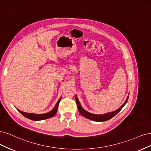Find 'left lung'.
<instances>
[{"instance_id":"8db88e82","label":"left lung","mask_w":151,"mask_h":151,"mask_svg":"<svg viewBox=\"0 0 151 151\" xmlns=\"http://www.w3.org/2000/svg\"><path fill=\"white\" fill-rule=\"evenodd\" d=\"M129 96H127V99H126L125 101L124 102V104L122 105L120 108H119L117 110H116L114 111H111V112H109V113H106L105 114H101V115H97V114H91L88 111H86L85 109H83L82 106H81V104L80 103V101L78 99V97L76 95L75 96V99H76V104H77V106H78V110L80 111V113L81 114V115L82 116H83L84 117L86 118V119H88L90 120H93L95 122H105L106 120H109V119H111L114 116L117 114L119 111L122 110L124 107V106L127 104L128 99H129Z\"/></svg>"}]
</instances>
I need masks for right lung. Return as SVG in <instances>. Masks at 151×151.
I'll return each instance as SVG.
<instances>
[{
	"label": "right lung",
	"mask_w": 151,
	"mask_h": 151,
	"mask_svg": "<svg viewBox=\"0 0 151 151\" xmlns=\"http://www.w3.org/2000/svg\"><path fill=\"white\" fill-rule=\"evenodd\" d=\"M61 96L60 97V99L56 103V105L55 106V107L53 108L52 110H51L50 112H47L46 114H30V113H26V112H24V111H22L21 110H19V109L18 111L20 112L22 115H24L25 117L32 120H45L47 119H50L52 116H55V114L57 112L58 108V105H59V103L61 100Z\"/></svg>",
	"instance_id": "add662e5"
}]
</instances>
